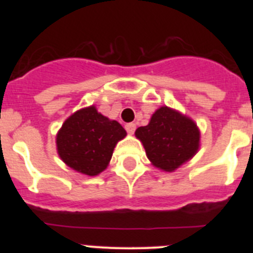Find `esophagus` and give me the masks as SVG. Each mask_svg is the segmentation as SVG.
I'll return each instance as SVG.
<instances>
[{
    "instance_id": "obj_1",
    "label": "esophagus",
    "mask_w": 253,
    "mask_h": 253,
    "mask_svg": "<svg viewBox=\"0 0 253 253\" xmlns=\"http://www.w3.org/2000/svg\"><path fill=\"white\" fill-rule=\"evenodd\" d=\"M135 128H137V126H135L134 123H128V124H125V130L128 131L129 134H133L134 131H135Z\"/></svg>"
}]
</instances>
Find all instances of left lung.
Listing matches in <instances>:
<instances>
[{
	"mask_svg": "<svg viewBox=\"0 0 253 253\" xmlns=\"http://www.w3.org/2000/svg\"><path fill=\"white\" fill-rule=\"evenodd\" d=\"M135 135L143 143L147 157L163 171H173L189 161L199 148L200 133L195 123L167 106L160 107L146 126Z\"/></svg>",
	"mask_w": 253,
	"mask_h": 253,
	"instance_id": "left-lung-1",
	"label": "left lung"
}]
</instances>
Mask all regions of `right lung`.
Masks as SVG:
<instances>
[{"instance_id":"obj_1","label":"right lung","mask_w":253,"mask_h":253,"mask_svg":"<svg viewBox=\"0 0 253 253\" xmlns=\"http://www.w3.org/2000/svg\"><path fill=\"white\" fill-rule=\"evenodd\" d=\"M126 135L122 125L97 113L95 106L69 116L58 131L57 148L71 169L88 176L107 167L115 144Z\"/></svg>"}]
</instances>
